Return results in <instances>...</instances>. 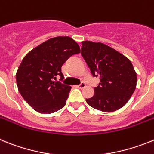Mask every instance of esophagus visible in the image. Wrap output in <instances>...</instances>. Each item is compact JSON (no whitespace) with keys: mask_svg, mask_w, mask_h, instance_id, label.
Instances as JSON below:
<instances>
[{"mask_svg":"<svg viewBox=\"0 0 154 154\" xmlns=\"http://www.w3.org/2000/svg\"><path fill=\"white\" fill-rule=\"evenodd\" d=\"M85 87H86V85H85V83L81 82V84H80V85H79L78 86H77V88H80V89H83V88H85Z\"/></svg>","mask_w":154,"mask_h":154,"instance_id":"1","label":"esophagus"}]
</instances>
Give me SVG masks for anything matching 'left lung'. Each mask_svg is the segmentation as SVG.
<instances>
[{
  "instance_id": "1",
  "label": "left lung",
  "mask_w": 154,
  "mask_h": 154,
  "mask_svg": "<svg viewBox=\"0 0 154 154\" xmlns=\"http://www.w3.org/2000/svg\"><path fill=\"white\" fill-rule=\"evenodd\" d=\"M81 56L93 77H99L94 94L86 99L94 109L112 112L128 102L136 87V73L124 55L101 42H81Z\"/></svg>"
}]
</instances>
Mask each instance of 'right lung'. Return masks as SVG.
<instances>
[{
  "instance_id": "add662e5",
  "label": "right lung",
  "mask_w": 154,
  "mask_h": 154,
  "mask_svg": "<svg viewBox=\"0 0 154 154\" xmlns=\"http://www.w3.org/2000/svg\"><path fill=\"white\" fill-rule=\"evenodd\" d=\"M80 52L73 38L58 36L40 44L24 57L16 81L21 95L34 110L50 114L65 106L71 87L54 80L60 76L62 81V65Z\"/></svg>"
}]
</instances>
